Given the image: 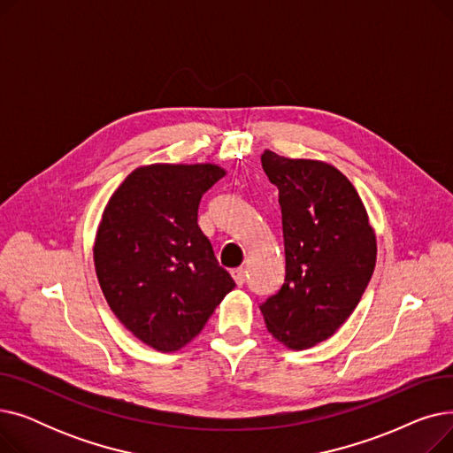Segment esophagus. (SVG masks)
<instances>
[{
	"mask_svg": "<svg viewBox=\"0 0 453 453\" xmlns=\"http://www.w3.org/2000/svg\"><path fill=\"white\" fill-rule=\"evenodd\" d=\"M231 275H233L234 282L239 284V287H242V284L246 282V270H244V268H236V270H233V272H231Z\"/></svg>",
	"mask_w": 453,
	"mask_h": 453,
	"instance_id": "34e87169",
	"label": "esophagus"
}]
</instances>
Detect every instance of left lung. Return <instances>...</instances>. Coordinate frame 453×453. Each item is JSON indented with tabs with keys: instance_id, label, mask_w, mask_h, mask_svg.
Wrapping results in <instances>:
<instances>
[{
	"instance_id": "obj_1",
	"label": "left lung",
	"mask_w": 453,
	"mask_h": 453,
	"mask_svg": "<svg viewBox=\"0 0 453 453\" xmlns=\"http://www.w3.org/2000/svg\"><path fill=\"white\" fill-rule=\"evenodd\" d=\"M279 188L287 275L260 304L270 334L301 350L325 342L360 303L376 265V236L352 183L328 163L260 156Z\"/></svg>"
}]
</instances>
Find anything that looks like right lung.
<instances>
[{
    "label": "right lung",
    "instance_id": "obj_1",
    "mask_svg": "<svg viewBox=\"0 0 453 453\" xmlns=\"http://www.w3.org/2000/svg\"><path fill=\"white\" fill-rule=\"evenodd\" d=\"M217 165H149L111 195L93 246L103 294L132 334L156 350L187 345L234 288L198 227Z\"/></svg>",
    "mask_w": 453,
    "mask_h": 453
}]
</instances>
